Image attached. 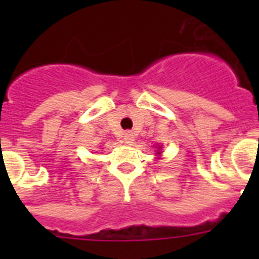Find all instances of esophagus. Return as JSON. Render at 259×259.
Instances as JSON below:
<instances>
[{
	"label": "esophagus",
	"mask_w": 259,
	"mask_h": 259,
	"mask_svg": "<svg viewBox=\"0 0 259 259\" xmlns=\"http://www.w3.org/2000/svg\"><path fill=\"white\" fill-rule=\"evenodd\" d=\"M124 140H125V143H126V144L132 145L133 143H134V134H133L132 132H126L124 134Z\"/></svg>",
	"instance_id": "esophagus-1"
}]
</instances>
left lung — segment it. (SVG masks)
Listing matches in <instances>:
<instances>
[{
    "label": "left lung",
    "instance_id": "obj_1",
    "mask_svg": "<svg viewBox=\"0 0 259 259\" xmlns=\"http://www.w3.org/2000/svg\"><path fill=\"white\" fill-rule=\"evenodd\" d=\"M159 153H160V151H159Z\"/></svg>",
    "mask_w": 259,
    "mask_h": 259
}]
</instances>
